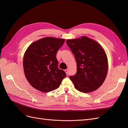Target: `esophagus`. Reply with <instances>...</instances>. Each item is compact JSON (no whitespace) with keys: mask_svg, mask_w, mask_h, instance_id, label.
<instances>
[{"mask_svg":"<svg viewBox=\"0 0 128 128\" xmlns=\"http://www.w3.org/2000/svg\"><path fill=\"white\" fill-rule=\"evenodd\" d=\"M64 72H66V74L68 75V70L67 69H65L64 70Z\"/></svg>","mask_w":128,"mask_h":128,"instance_id":"1","label":"esophagus"}]
</instances>
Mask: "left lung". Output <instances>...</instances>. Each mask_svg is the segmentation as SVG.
I'll return each mask as SVG.
<instances>
[{"label": "left lung", "mask_w": 128, "mask_h": 128, "mask_svg": "<svg viewBox=\"0 0 128 128\" xmlns=\"http://www.w3.org/2000/svg\"><path fill=\"white\" fill-rule=\"evenodd\" d=\"M66 42L77 63L76 74L69 76L75 88L84 93L95 91L102 84L107 74L104 50L98 42L86 36L68 40Z\"/></svg>", "instance_id": "1"}]
</instances>
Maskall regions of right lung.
<instances>
[{"mask_svg": "<svg viewBox=\"0 0 128 128\" xmlns=\"http://www.w3.org/2000/svg\"><path fill=\"white\" fill-rule=\"evenodd\" d=\"M64 39L45 37L34 42L24 53L23 65L26 80L37 90L48 92L60 86L66 74L58 68L56 54Z\"/></svg>", "mask_w": 128, "mask_h": 128, "instance_id": "1", "label": "right lung"}]
</instances>
